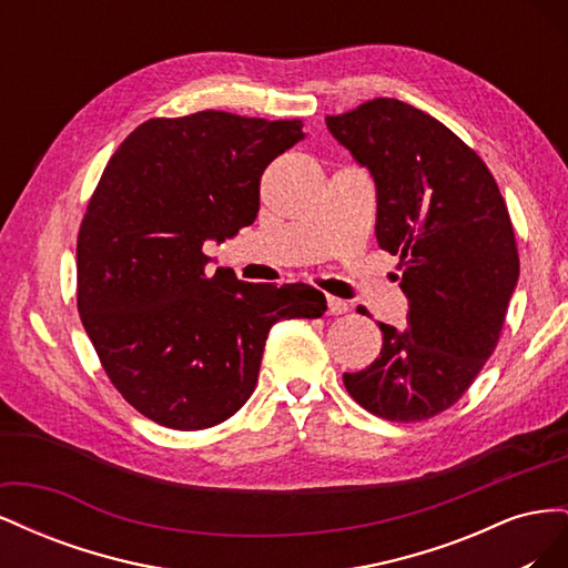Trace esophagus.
<instances>
[{
	"instance_id": "esophagus-1",
	"label": "esophagus",
	"mask_w": 568,
	"mask_h": 568,
	"mask_svg": "<svg viewBox=\"0 0 568 568\" xmlns=\"http://www.w3.org/2000/svg\"><path fill=\"white\" fill-rule=\"evenodd\" d=\"M348 311H351V305L346 301L334 298V296H326V313H329V315H343V313H348Z\"/></svg>"
}]
</instances>
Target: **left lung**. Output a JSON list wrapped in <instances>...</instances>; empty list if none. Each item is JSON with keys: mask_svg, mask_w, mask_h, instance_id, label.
<instances>
[{"mask_svg": "<svg viewBox=\"0 0 568 568\" xmlns=\"http://www.w3.org/2000/svg\"><path fill=\"white\" fill-rule=\"evenodd\" d=\"M376 184V242L400 255L407 326L379 322L382 353L343 374L353 400L388 422L455 405L500 338L519 253L490 170L455 132L398 99L326 115Z\"/></svg>", "mask_w": 568, "mask_h": 568, "instance_id": "8db88e82", "label": "left lung"}]
</instances>
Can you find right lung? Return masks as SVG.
Masks as SVG:
<instances>
[{"instance_id":"obj_1","label":"right lung","mask_w":568,"mask_h":568,"mask_svg":"<svg viewBox=\"0 0 568 568\" xmlns=\"http://www.w3.org/2000/svg\"><path fill=\"white\" fill-rule=\"evenodd\" d=\"M303 136L301 120L201 111L146 120L111 156L78 234V311L111 384L151 422L230 419L272 324L324 315L317 288L209 277L201 251L251 225L265 168Z\"/></svg>"}]
</instances>
